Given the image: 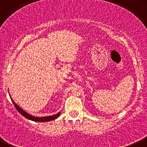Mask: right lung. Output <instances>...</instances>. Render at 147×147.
<instances>
[{"label": "right lung", "mask_w": 147, "mask_h": 147, "mask_svg": "<svg viewBox=\"0 0 147 147\" xmlns=\"http://www.w3.org/2000/svg\"><path fill=\"white\" fill-rule=\"evenodd\" d=\"M11 99H12V98H11ZM12 102H13L14 107H15L16 109H17V110L18 111V112L20 113L22 116H24L25 118L28 119H29V120L33 121H37V122L50 121H52V120H54V119H57L61 114V112H59V113H57L56 114H54V115H52V116H48V117H33V116L30 115V114H28L27 112H26L25 111L23 110V109H22V108L19 107V106L17 105L16 104V103L14 102L13 100H12Z\"/></svg>", "instance_id": "obj_1"}]
</instances>
